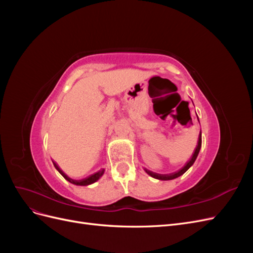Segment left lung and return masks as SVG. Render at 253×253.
I'll return each mask as SVG.
<instances>
[{"label":"left lung","instance_id":"1","mask_svg":"<svg viewBox=\"0 0 253 253\" xmlns=\"http://www.w3.org/2000/svg\"><path fill=\"white\" fill-rule=\"evenodd\" d=\"M201 147H202V132H201L200 136H198V141H197V145H196V149H195L194 153L192 154V156H191V158L186 163V165L183 166L180 170L176 171L174 173H170V174H158V173H155V172L149 171L147 169H144V171L147 172L150 176H152V177H154V178L159 179V180H171V179H174V178H177V177H179L180 175L185 173L189 169V168L194 164V162L197 158L198 153H200Z\"/></svg>","mask_w":253,"mask_h":253}]
</instances>
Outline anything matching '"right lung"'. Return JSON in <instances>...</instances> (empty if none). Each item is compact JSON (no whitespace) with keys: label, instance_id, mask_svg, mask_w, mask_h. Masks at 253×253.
<instances>
[{"label":"right lung","instance_id":"obj_1","mask_svg":"<svg viewBox=\"0 0 253 253\" xmlns=\"http://www.w3.org/2000/svg\"><path fill=\"white\" fill-rule=\"evenodd\" d=\"M53 166H55V168L56 169L59 171V173L63 176V177L67 180V181H70L71 183H74V185H77V186H88V185H90V183H94V182H96L99 178L101 177V176L103 175V173H104V169H102V170H100V171H98V172H96V173H94V174H91V175H89V176H87V177H85V178H83V179H79V180H76V179H73V178H71V177H68V176L60 169V168L53 163Z\"/></svg>","mask_w":253,"mask_h":253}]
</instances>
